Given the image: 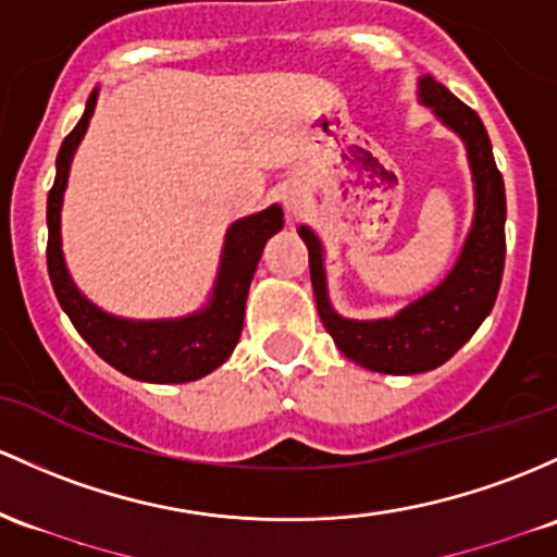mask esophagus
<instances>
[{
	"label": "esophagus",
	"mask_w": 557,
	"mask_h": 557,
	"mask_svg": "<svg viewBox=\"0 0 557 557\" xmlns=\"http://www.w3.org/2000/svg\"><path fill=\"white\" fill-rule=\"evenodd\" d=\"M283 203H285V211H288L290 216H298V213L307 209L309 193H307V189H304L301 185H290L288 189H285Z\"/></svg>",
	"instance_id": "34e87169"
}]
</instances>
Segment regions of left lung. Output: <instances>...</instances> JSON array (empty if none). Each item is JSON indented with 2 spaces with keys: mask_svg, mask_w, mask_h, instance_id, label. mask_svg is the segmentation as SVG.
Wrapping results in <instances>:
<instances>
[{
  "mask_svg": "<svg viewBox=\"0 0 557 557\" xmlns=\"http://www.w3.org/2000/svg\"><path fill=\"white\" fill-rule=\"evenodd\" d=\"M418 100L462 139L473 174V222L447 277L394 317L348 320L330 304L322 240L307 224L298 227L322 325L351 362L386 375L428 372L455 357L492 311L505 269V182L479 113L433 76H420Z\"/></svg>",
  "mask_w": 557,
  "mask_h": 557,
  "instance_id": "1",
  "label": "left lung"
}]
</instances>
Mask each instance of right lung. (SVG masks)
<instances>
[{
  "mask_svg": "<svg viewBox=\"0 0 557 557\" xmlns=\"http://www.w3.org/2000/svg\"><path fill=\"white\" fill-rule=\"evenodd\" d=\"M97 95L100 89L91 91L82 121L63 139L58 163H54L58 174H54V185L47 198V227H50L47 269H50L54 296L65 314L71 317L78 335L106 359L110 368L143 383L198 381L227 362L240 341L250 280H253L267 240L283 230V209L274 203L230 224L209 304L193 314L176 317V320H126V317L108 314L95 307L78 290L69 267H65L60 211H63V193L69 187L73 152L89 129Z\"/></svg>",
  "mask_w": 557,
  "mask_h": 557,
  "instance_id": "obj_1",
  "label": "right lung"
}]
</instances>
